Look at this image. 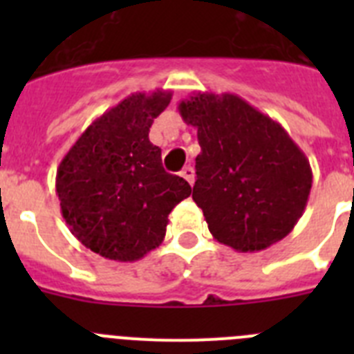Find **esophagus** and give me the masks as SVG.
Listing matches in <instances>:
<instances>
[{
	"instance_id": "34e87169",
	"label": "esophagus",
	"mask_w": 354,
	"mask_h": 354,
	"mask_svg": "<svg viewBox=\"0 0 354 354\" xmlns=\"http://www.w3.org/2000/svg\"><path fill=\"white\" fill-rule=\"evenodd\" d=\"M180 175H183L184 179L193 186V183H195V170H193V167H184L183 171H180Z\"/></svg>"
}]
</instances>
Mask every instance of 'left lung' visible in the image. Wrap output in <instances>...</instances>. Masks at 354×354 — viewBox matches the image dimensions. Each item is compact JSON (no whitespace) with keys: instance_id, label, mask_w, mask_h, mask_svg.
<instances>
[{"instance_id":"1","label":"left lung","mask_w":354,"mask_h":354,"mask_svg":"<svg viewBox=\"0 0 354 354\" xmlns=\"http://www.w3.org/2000/svg\"><path fill=\"white\" fill-rule=\"evenodd\" d=\"M196 127L200 152L193 200L209 232L236 252H261L305 212L310 162L278 122L234 93L198 92L179 102Z\"/></svg>"}]
</instances>
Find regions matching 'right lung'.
<instances>
[{
  "label": "right lung",
  "mask_w": 354,
  "mask_h": 354,
  "mask_svg": "<svg viewBox=\"0 0 354 354\" xmlns=\"http://www.w3.org/2000/svg\"><path fill=\"white\" fill-rule=\"evenodd\" d=\"M171 92H136L86 127L62 159L56 195L74 237L93 253L134 262L165 239L168 214L192 186L165 171L149 131Z\"/></svg>",
  "instance_id": "1"
}]
</instances>
